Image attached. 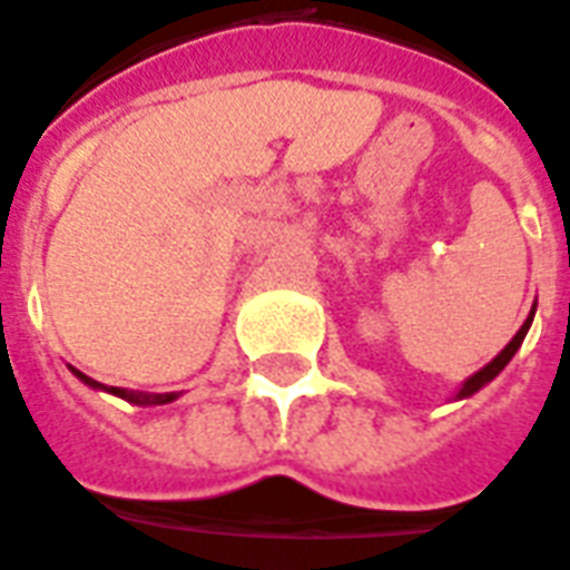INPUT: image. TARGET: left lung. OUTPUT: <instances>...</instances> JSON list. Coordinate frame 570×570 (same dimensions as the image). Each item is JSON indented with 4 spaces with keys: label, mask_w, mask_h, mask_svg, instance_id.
<instances>
[{
    "label": "left lung",
    "mask_w": 570,
    "mask_h": 570,
    "mask_svg": "<svg viewBox=\"0 0 570 570\" xmlns=\"http://www.w3.org/2000/svg\"><path fill=\"white\" fill-rule=\"evenodd\" d=\"M532 316H535V311L529 314V320H527V323H523V328H520V332H517L514 337H511V343H508L505 350H502V353H499L497 358H493V362L488 364V367H481V371H478L475 376H469V380L463 382V389H460L458 397H469V394H475V391L484 389V385H488V382L493 380V376H499V371H502V367H505V364L511 362V358H514L517 350H520V343H523V337H527V332H529V325H532Z\"/></svg>",
    "instance_id": "1"
}]
</instances>
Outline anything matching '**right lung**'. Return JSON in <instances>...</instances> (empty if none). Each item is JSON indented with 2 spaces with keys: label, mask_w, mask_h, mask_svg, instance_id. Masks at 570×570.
Masks as SVG:
<instances>
[{
  "label": "right lung",
  "mask_w": 570,
  "mask_h": 570,
  "mask_svg": "<svg viewBox=\"0 0 570 570\" xmlns=\"http://www.w3.org/2000/svg\"><path fill=\"white\" fill-rule=\"evenodd\" d=\"M73 373H77V376H80V380L86 382V385H92V389L110 391V394H119V397H125V401H130V403H169V401H173V397H176V394H158V397H149V394H128V391H125V389H112V385H101V382L89 380V376H86V373H80V371H73Z\"/></svg>",
  "instance_id": "add662e5"
}]
</instances>
